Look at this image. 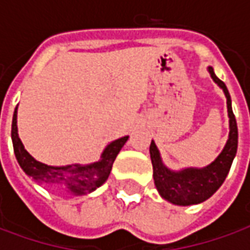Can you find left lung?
Returning a JSON list of instances; mask_svg holds the SVG:
<instances>
[{
    "instance_id": "8db88e82",
    "label": "left lung",
    "mask_w": 250,
    "mask_h": 250,
    "mask_svg": "<svg viewBox=\"0 0 250 250\" xmlns=\"http://www.w3.org/2000/svg\"><path fill=\"white\" fill-rule=\"evenodd\" d=\"M210 76L214 83L224 91L229 116V138L225 147L220 155L206 167H188L182 170H171L163 163L161 152L158 150L155 142L151 141L150 145V157H151L152 170H154V184L158 193L163 199L170 204L178 206H190L204 202L224 184L226 175L230 170L233 159L237 154L238 146V130L237 122L231 109V99L225 83L221 82L215 76L211 66H208Z\"/></svg>"
}]
</instances>
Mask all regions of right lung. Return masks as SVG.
I'll return each instance as SVG.
<instances>
[{
	"label": "right lung",
	"mask_w": 250,
	"mask_h": 250,
	"mask_svg": "<svg viewBox=\"0 0 250 250\" xmlns=\"http://www.w3.org/2000/svg\"><path fill=\"white\" fill-rule=\"evenodd\" d=\"M128 139L123 136L111 142L104 148L98 162L89 165H66V166H48L45 163L36 161L29 152L25 150L19 136L17 128V107L14 109L12 122V142H13L14 155L20 167L24 170L28 177H32L36 182L46 186L65 188L73 195H85L92 193L107 181L111 168L119 154L122 147Z\"/></svg>",
	"instance_id": "obj_1"
}]
</instances>
